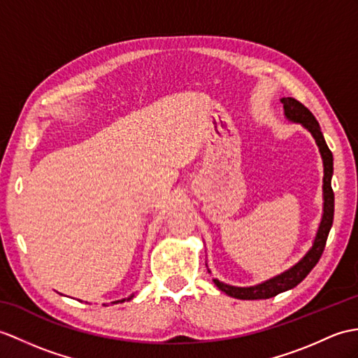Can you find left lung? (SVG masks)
I'll list each match as a JSON object with an SVG mask.
<instances>
[{"label": "left lung", "mask_w": 358, "mask_h": 358, "mask_svg": "<svg viewBox=\"0 0 358 358\" xmlns=\"http://www.w3.org/2000/svg\"><path fill=\"white\" fill-rule=\"evenodd\" d=\"M282 103H284L287 117L293 122L302 123L303 127L311 132L313 137L315 138V143L319 146V151L323 159V172H325V176H323V199H325V203H323V217H322L320 227L317 231V236H315L313 248L303 256V259L301 262H297L294 267L289 268L288 271L282 273L279 276L273 278L267 282H264V284H259L256 287H248V288L231 287V285L224 284V282L218 279H213L215 285H217L221 292H224L231 297L243 299V301L270 299L301 284V282L308 276V273L315 267V264L319 262L323 250H325L327 239L332 226V220H334V192H332V187H331L332 152L329 151L325 138H323L319 122L315 120V117L308 108L299 101H296L293 97H284L282 99Z\"/></svg>", "instance_id": "8db88e82"}]
</instances>
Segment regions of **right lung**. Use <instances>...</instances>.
Returning a JSON list of instances; mask_svg holds the SVG:
<instances>
[{"label":"right lung","mask_w":358,"mask_h":358,"mask_svg":"<svg viewBox=\"0 0 358 358\" xmlns=\"http://www.w3.org/2000/svg\"><path fill=\"white\" fill-rule=\"evenodd\" d=\"M132 297H134V294H132V296H129L128 299H123V301H117V302H113V303H119V302H124V301H131V299Z\"/></svg>","instance_id":"add662e5"}]
</instances>
